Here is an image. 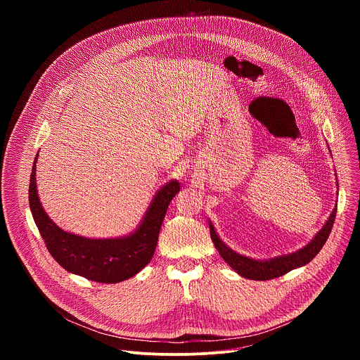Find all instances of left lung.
<instances>
[{"instance_id": "obj_1", "label": "left lung", "mask_w": 360, "mask_h": 360, "mask_svg": "<svg viewBox=\"0 0 360 360\" xmlns=\"http://www.w3.org/2000/svg\"><path fill=\"white\" fill-rule=\"evenodd\" d=\"M335 218H336V208L330 214L325 226L304 248H302L300 250H297L295 253L279 256V258L269 259V261H255V259L246 258V256H242V255L233 252L219 239V236L217 235L211 222H210V231H211L212 242H214L215 248L218 249L219 255L235 272H238L240 276L248 278V279L268 281V279L279 278V276L290 272L295 268H300L306 264H309L321 252L325 242L328 240L332 226L335 224Z\"/></svg>"}]
</instances>
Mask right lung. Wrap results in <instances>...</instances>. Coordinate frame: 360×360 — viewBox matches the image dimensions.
<instances>
[{
    "label": "right lung",
    "mask_w": 360,
    "mask_h": 360,
    "mask_svg": "<svg viewBox=\"0 0 360 360\" xmlns=\"http://www.w3.org/2000/svg\"><path fill=\"white\" fill-rule=\"evenodd\" d=\"M37 160L38 153L30 178V208L48 252L65 271L99 283H117L132 278L149 264L168 205L179 192L176 181L158 191L134 233L115 239H89L63 231L42 210L35 182Z\"/></svg>",
    "instance_id": "add662e5"
}]
</instances>
